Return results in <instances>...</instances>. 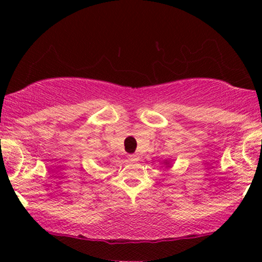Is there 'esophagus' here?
Listing matches in <instances>:
<instances>
[{"mask_svg":"<svg viewBox=\"0 0 262 262\" xmlns=\"http://www.w3.org/2000/svg\"><path fill=\"white\" fill-rule=\"evenodd\" d=\"M128 157H130V160H132V161L138 160V156L136 155V154H131V155H128Z\"/></svg>","mask_w":262,"mask_h":262,"instance_id":"esophagus-1","label":"esophagus"}]
</instances>
